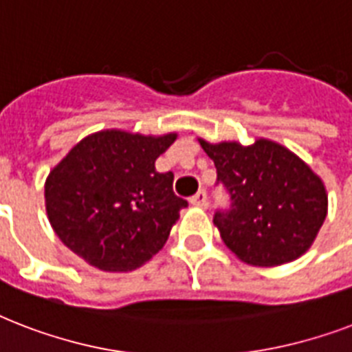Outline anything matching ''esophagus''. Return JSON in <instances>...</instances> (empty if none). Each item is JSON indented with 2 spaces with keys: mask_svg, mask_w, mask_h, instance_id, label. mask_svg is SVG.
Listing matches in <instances>:
<instances>
[{
  "mask_svg": "<svg viewBox=\"0 0 352 352\" xmlns=\"http://www.w3.org/2000/svg\"><path fill=\"white\" fill-rule=\"evenodd\" d=\"M190 203H192L193 206H197V208H206V206H208V195H206L204 190H201V192H197L192 199H190Z\"/></svg>",
  "mask_w": 352,
  "mask_h": 352,
  "instance_id": "34e87169",
  "label": "esophagus"
}]
</instances>
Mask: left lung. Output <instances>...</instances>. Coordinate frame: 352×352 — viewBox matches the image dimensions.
<instances>
[{
	"mask_svg": "<svg viewBox=\"0 0 352 352\" xmlns=\"http://www.w3.org/2000/svg\"><path fill=\"white\" fill-rule=\"evenodd\" d=\"M199 144L230 193L232 208L214 217L225 245L254 267H278L303 256L327 217L322 179L268 138H256L250 146L204 138Z\"/></svg>",
	"mask_w": 352,
	"mask_h": 352,
	"instance_id": "1",
	"label": "left lung"
}]
</instances>
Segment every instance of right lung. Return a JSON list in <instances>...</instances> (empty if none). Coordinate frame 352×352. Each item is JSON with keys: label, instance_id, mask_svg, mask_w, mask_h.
<instances>
[{"label": "right lung", "instance_id": "right-lung-1", "mask_svg": "<svg viewBox=\"0 0 352 352\" xmlns=\"http://www.w3.org/2000/svg\"><path fill=\"white\" fill-rule=\"evenodd\" d=\"M175 138L122 129L82 138L45 181L47 217L63 245L106 272L149 261L188 206L173 193V173L155 170Z\"/></svg>", "mask_w": 352, "mask_h": 352}]
</instances>
